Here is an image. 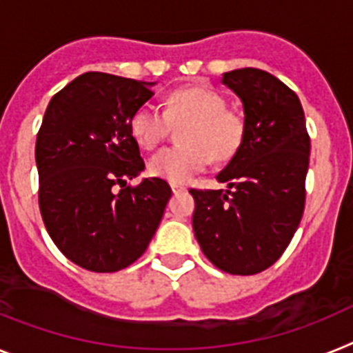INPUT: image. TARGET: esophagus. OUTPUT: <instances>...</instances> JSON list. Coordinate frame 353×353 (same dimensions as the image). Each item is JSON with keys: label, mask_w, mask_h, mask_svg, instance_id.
Wrapping results in <instances>:
<instances>
[{"label": "esophagus", "mask_w": 353, "mask_h": 353, "mask_svg": "<svg viewBox=\"0 0 353 353\" xmlns=\"http://www.w3.org/2000/svg\"><path fill=\"white\" fill-rule=\"evenodd\" d=\"M170 186H172V192H174V194H181V192L186 190L185 185H177V183H172Z\"/></svg>", "instance_id": "1"}]
</instances>
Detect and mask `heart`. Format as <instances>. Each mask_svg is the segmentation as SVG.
Here are the masks:
<instances>
[{
  "label": "heart",
  "mask_w": 353,
  "mask_h": 353,
  "mask_svg": "<svg viewBox=\"0 0 353 353\" xmlns=\"http://www.w3.org/2000/svg\"><path fill=\"white\" fill-rule=\"evenodd\" d=\"M185 145L165 147L149 161L152 176L170 183H188L213 158L230 159L244 140V121L226 109L221 93L206 85H186L165 99V111L145 103L129 121L132 138L143 149H154L170 129V121H186Z\"/></svg>",
  "instance_id": "1"
}]
</instances>
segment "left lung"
Returning <instances> with one entry per match:
<instances>
[{"label":"left lung","instance_id":"obj_1","mask_svg":"<svg viewBox=\"0 0 353 353\" xmlns=\"http://www.w3.org/2000/svg\"><path fill=\"white\" fill-rule=\"evenodd\" d=\"M226 84L244 105V140L219 183L195 190V239L206 259L230 274L271 268L300 226L310 138L298 94L256 68L228 71Z\"/></svg>","mask_w":353,"mask_h":353}]
</instances>
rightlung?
I'll use <instances>...</instances> for the list:
<instances>
[{
  "label": "right lung",
  "mask_w": 353,
  "mask_h": 353,
  "mask_svg": "<svg viewBox=\"0 0 353 353\" xmlns=\"http://www.w3.org/2000/svg\"><path fill=\"white\" fill-rule=\"evenodd\" d=\"M134 79L88 71L50 100L35 141L39 208L61 253L94 272L125 269L145 253L172 190L143 172L129 121L152 97Z\"/></svg>",
  "instance_id": "add662e5"
}]
</instances>
